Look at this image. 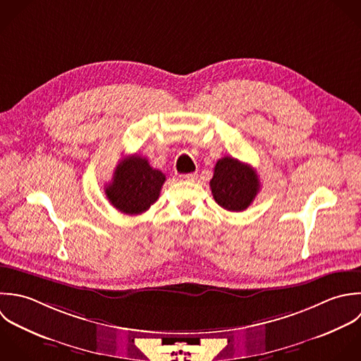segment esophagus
Here are the masks:
<instances>
[{
  "instance_id": "34e87169",
  "label": "esophagus",
  "mask_w": 361,
  "mask_h": 361,
  "mask_svg": "<svg viewBox=\"0 0 361 361\" xmlns=\"http://www.w3.org/2000/svg\"><path fill=\"white\" fill-rule=\"evenodd\" d=\"M197 177H198L197 173H190V174H181L180 176V178L184 180V181H195Z\"/></svg>"
}]
</instances>
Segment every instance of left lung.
<instances>
[{
  "instance_id": "8db88e82",
  "label": "left lung",
  "mask_w": 361,
  "mask_h": 361,
  "mask_svg": "<svg viewBox=\"0 0 361 361\" xmlns=\"http://www.w3.org/2000/svg\"><path fill=\"white\" fill-rule=\"evenodd\" d=\"M209 185L218 205L232 212L245 211L260 191V181L256 170L252 166L228 156L216 161Z\"/></svg>"
}]
</instances>
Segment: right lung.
<instances>
[{
	"instance_id": "1",
	"label": "right lung",
	"mask_w": 361,
	"mask_h": 361,
	"mask_svg": "<svg viewBox=\"0 0 361 361\" xmlns=\"http://www.w3.org/2000/svg\"><path fill=\"white\" fill-rule=\"evenodd\" d=\"M164 181L166 176L153 169L147 159L132 154L116 166L112 180L105 185V195L122 214L139 215L157 201Z\"/></svg>"
}]
</instances>
